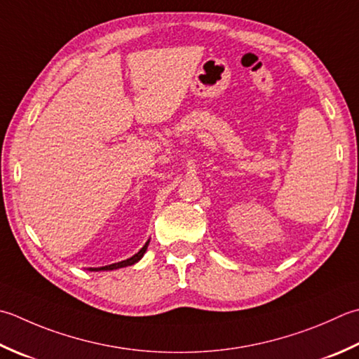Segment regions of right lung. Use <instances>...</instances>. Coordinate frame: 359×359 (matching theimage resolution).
<instances>
[{
  "label": "right lung",
  "mask_w": 359,
  "mask_h": 359,
  "mask_svg": "<svg viewBox=\"0 0 359 359\" xmlns=\"http://www.w3.org/2000/svg\"><path fill=\"white\" fill-rule=\"evenodd\" d=\"M147 245H149V241H147L142 249H140L135 255L133 257H130V258H128V259H123V262H119V263H114V264H109V266H102V268H90V271H95V272H97V271H114V269H119V268H126V266H132V264H135V263H138L140 259L143 258V255H144V252H146V249H147Z\"/></svg>",
  "instance_id": "add662e5"
}]
</instances>
